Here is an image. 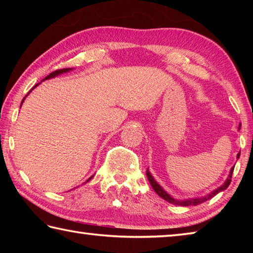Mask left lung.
<instances>
[{
	"instance_id": "obj_1",
	"label": "left lung",
	"mask_w": 253,
	"mask_h": 253,
	"mask_svg": "<svg viewBox=\"0 0 253 253\" xmlns=\"http://www.w3.org/2000/svg\"><path fill=\"white\" fill-rule=\"evenodd\" d=\"M239 156H240V154H238V158H239ZM233 169H234V168H232L231 169V172H230V175H229V177H228V179H226L225 181V183L223 184V185L222 186H220L219 188H216L215 191H213L211 194H209V195H207V196H204V198H199V199H188V200H175V199H173L172 196H169L168 193H166V192L163 190V188L158 185V184L156 183V181L155 179L153 178V176L151 175V173L148 172V169L146 170V175H147V178H148V181H149V184H151L152 185V187H153V190L156 192L157 193V195H160L162 199H164L165 201H168L169 203H170V204H174V205H182V207H191V205H199V204H201V203H203V202H205V201H208V200H210L211 198H213L214 195H216L217 193H219V192H221V191H223V190H225L226 187H228L229 185H230V183H231V178H232V173H233Z\"/></svg>"
}]
</instances>
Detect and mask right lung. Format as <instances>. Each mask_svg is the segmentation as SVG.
Listing matches in <instances>:
<instances>
[{
	"label": "right lung",
	"mask_w": 253,
	"mask_h": 253,
	"mask_svg": "<svg viewBox=\"0 0 253 253\" xmlns=\"http://www.w3.org/2000/svg\"><path fill=\"white\" fill-rule=\"evenodd\" d=\"M69 70H71V68H63V69H58V70H55V71H52V72H51V74H49L48 76H46L43 80H45V79H50V78H53V77L58 76V75H60V74H63V72H68ZM38 84H37L36 85H34L33 88H36ZM33 88H32V89H33ZM32 89H31V90H32ZM31 90H30V91H31ZM30 91H29V92H30ZM28 95H29V93H28ZM25 97H27V96H25ZM23 100H24V98H23ZM23 100H22V102H23ZM91 178H92V176H91L90 178H89V179H87V182H88V181H90Z\"/></svg>",
	"instance_id": "right-lung-1"
}]
</instances>
